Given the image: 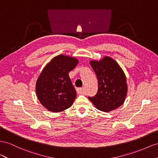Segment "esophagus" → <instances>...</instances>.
<instances>
[{"instance_id": "esophagus-1", "label": "esophagus", "mask_w": 158, "mask_h": 158, "mask_svg": "<svg viewBox=\"0 0 158 158\" xmlns=\"http://www.w3.org/2000/svg\"><path fill=\"white\" fill-rule=\"evenodd\" d=\"M77 92L78 94H84L85 93L84 88H78L77 89Z\"/></svg>"}]
</instances>
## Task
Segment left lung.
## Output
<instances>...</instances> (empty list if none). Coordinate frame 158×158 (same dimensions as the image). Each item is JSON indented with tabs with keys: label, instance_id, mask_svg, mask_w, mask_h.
Here are the masks:
<instances>
[{
	"label": "left lung",
	"instance_id": "obj_1",
	"mask_svg": "<svg viewBox=\"0 0 158 158\" xmlns=\"http://www.w3.org/2000/svg\"><path fill=\"white\" fill-rule=\"evenodd\" d=\"M91 66L98 80V91L89 98L98 110L110 112L122 105L127 94V79L118 63L106 56L99 60H91Z\"/></svg>",
	"mask_w": 158,
	"mask_h": 158
}]
</instances>
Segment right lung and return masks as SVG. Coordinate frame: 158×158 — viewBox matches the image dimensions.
Masks as SVG:
<instances>
[{"mask_svg": "<svg viewBox=\"0 0 158 158\" xmlns=\"http://www.w3.org/2000/svg\"><path fill=\"white\" fill-rule=\"evenodd\" d=\"M78 63L79 60L73 56L59 55L52 58L40 72L36 83V94L47 110L63 111L73 103L77 94L69 73Z\"/></svg>", "mask_w": 158, "mask_h": 158, "instance_id": "add662e5", "label": "right lung"}]
</instances>
